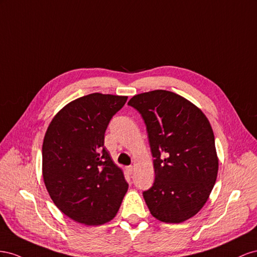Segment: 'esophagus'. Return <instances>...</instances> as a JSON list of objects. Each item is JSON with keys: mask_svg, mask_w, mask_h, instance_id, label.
Returning <instances> with one entry per match:
<instances>
[{"mask_svg": "<svg viewBox=\"0 0 257 257\" xmlns=\"http://www.w3.org/2000/svg\"><path fill=\"white\" fill-rule=\"evenodd\" d=\"M126 170H127V172H128V174H133L134 173V171H135V167L134 166H129V167H127L126 168Z\"/></svg>", "mask_w": 257, "mask_h": 257, "instance_id": "obj_1", "label": "esophagus"}]
</instances>
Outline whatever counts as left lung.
<instances>
[{
    "label": "left lung",
    "mask_w": 257,
    "mask_h": 257,
    "mask_svg": "<svg viewBox=\"0 0 257 257\" xmlns=\"http://www.w3.org/2000/svg\"><path fill=\"white\" fill-rule=\"evenodd\" d=\"M141 114L154 157L155 180L143 192L154 217L182 223L207 202L218 159L213 130L201 109L167 90L137 94L128 102Z\"/></svg>",
    "instance_id": "obj_1"
}]
</instances>
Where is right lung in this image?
<instances>
[{"instance_id":"obj_1","label":"right lung","mask_w":257,"mask_h":257,"mask_svg":"<svg viewBox=\"0 0 257 257\" xmlns=\"http://www.w3.org/2000/svg\"><path fill=\"white\" fill-rule=\"evenodd\" d=\"M128 97L90 93L70 102L51 120L43 142V179L62 213L85 225L113 219L128 183L104 148L112 117Z\"/></svg>"}]
</instances>
